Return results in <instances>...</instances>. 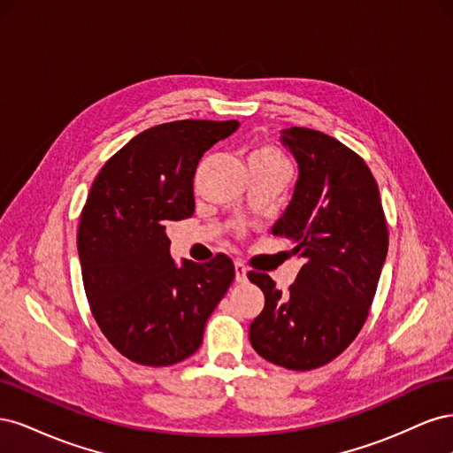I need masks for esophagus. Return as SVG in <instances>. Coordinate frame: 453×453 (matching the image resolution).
I'll return each instance as SVG.
<instances>
[{
    "label": "esophagus",
    "instance_id": "obj_1",
    "mask_svg": "<svg viewBox=\"0 0 453 453\" xmlns=\"http://www.w3.org/2000/svg\"><path fill=\"white\" fill-rule=\"evenodd\" d=\"M234 270H236V281H238V283H245V281H248V268L243 266V263H240V260H236V263H234Z\"/></svg>",
    "mask_w": 453,
    "mask_h": 453
}]
</instances>
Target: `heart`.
<instances>
[{
    "mask_svg": "<svg viewBox=\"0 0 453 453\" xmlns=\"http://www.w3.org/2000/svg\"><path fill=\"white\" fill-rule=\"evenodd\" d=\"M250 164H287V160L281 157L280 150L263 145V147L253 149Z\"/></svg>",
    "mask_w": 453,
    "mask_h": 453,
    "instance_id": "b5f03b06",
    "label": "heart"
}]
</instances>
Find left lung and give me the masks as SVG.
I'll list each match as a JSON object with an SVG mask.
<instances>
[{
	"instance_id": "1",
	"label": "left lung",
	"mask_w": 453,
	"mask_h": 453,
	"mask_svg": "<svg viewBox=\"0 0 453 453\" xmlns=\"http://www.w3.org/2000/svg\"><path fill=\"white\" fill-rule=\"evenodd\" d=\"M281 143L298 164V180L272 234L291 240V255L304 265L285 295L268 273H248L265 293L250 340L273 365L311 370L331 363L359 334L389 234L376 180L357 153L298 127L283 130Z\"/></svg>"
}]
</instances>
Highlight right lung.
<instances>
[{"instance_id":"1","label":"right lung","mask_w":453,"mask_h":453,"mask_svg":"<svg viewBox=\"0 0 453 453\" xmlns=\"http://www.w3.org/2000/svg\"><path fill=\"white\" fill-rule=\"evenodd\" d=\"M238 120H173L132 138L96 177L77 250L96 323L127 359L175 365L193 355L205 321L234 280L219 253L205 265L170 255L166 225L195 213L200 158Z\"/></svg>"}]
</instances>
